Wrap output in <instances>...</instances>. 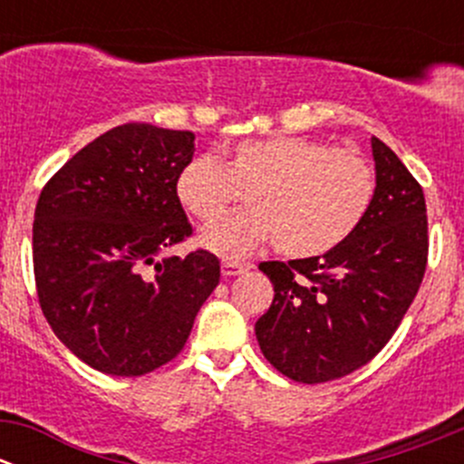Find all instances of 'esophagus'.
<instances>
[{
	"instance_id": "34e87169",
	"label": "esophagus",
	"mask_w": 464,
	"mask_h": 464,
	"mask_svg": "<svg viewBox=\"0 0 464 464\" xmlns=\"http://www.w3.org/2000/svg\"><path fill=\"white\" fill-rule=\"evenodd\" d=\"M251 269V265L246 262H233V260H224L222 262V276L231 278V276H242Z\"/></svg>"
}]
</instances>
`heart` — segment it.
Listing matches in <instances>:
<instances>
[{
    "label": "heart",
    "mask_w": 464,
    "mask_h": 464,
    "mask_svg": "<svg viewBox=\"0 0 464 464\" xmlns=\"http://www.w3.org/2000/svg\"><path fill=\"white\" fill-rule=\"evenodd\" d=\"M177 198L199 222H215L245 195L249 208L213 224L199 245L222 258H246L266 240L289 258L343 245L377 195L371 163L354 152L301 137L233 145L224 159L202 154L181 168Z\"/></svg>",
    "instance_id": "obj_1"
}]
</instances>
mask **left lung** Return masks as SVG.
Wrapping results in <instances>:
<instances>
[{
	"label": "left lung",
	"instance_id": "left-lung-1",
	"mask_svg": "<svg viewBox=\"0 0 464 464\" xmlns=\"http://www.w3.org/2000/svg\"><path fill=\"white\" fill-rule=\"evenodd\" d=\"M371 143L377 195L362 227L323 256L260 262L274 301L256 336L266 362L294 382H332L366 366L395 334L424 278L422 186L386 143Z\"/></svg>",
	"mask_w": 464,
	"mask_h": 464
}]
</instances>
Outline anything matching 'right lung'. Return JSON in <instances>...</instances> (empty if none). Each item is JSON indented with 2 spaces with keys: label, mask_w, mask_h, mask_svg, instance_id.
Wrapping results in <instances>:
<instances>
[{
  "label": "right lung",
  "mask_w": 464,
  "mask_h": 464,
  "mask_svg": "<svg viewBox=\"0 0 464 464\" xmlns=\"http://www.w3.org/2000/svg\"><path fill=\"white\" fill-rule=\"evenodd\" d=\"M195 134L125 123L73 154L42 188L33 222L40 307L81 362L139 377L184 348L219 283V260L163 251L193 233L177 177Z\"/></svg>",
  "instance_id": "add662e5"
}]
</instances>
